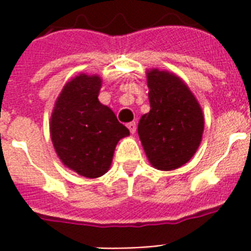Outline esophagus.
<instances>
[{
  "instance_id": "34e87169",
  "label": "esophagus",
  "mask_w": 251,
  "mask_h": 251,
  "mask_svg": "<svg viewBox=\"0 0 251 251\" xmlns=\"http://www.w3.org/2000/svg\"><path fill=\"white\" fill-rule=\"evenodd\" d=\"M127 129L130 130V133L134 134L135 133V130H137V124H135V122H130V124H127Z\"/></svg>"
}]
</instances>
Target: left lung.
<instances>
[{"instance_id": "obj_1", "label": "left lung", "mask_w": 251, "mask_h": 251, "mask_svg": "<svg viewBox=\"0 0 251 251\" xmlns=\"http://www.w3.org/2000/svg\"><path fill=\"white\" fill-rule=\"evenodd\" d=\"M146 76L151 109L139 120V139L154 167L176 170L200 146L204 131L201 106L176 75L152 68Z\"/></svg>"}]
</instances>
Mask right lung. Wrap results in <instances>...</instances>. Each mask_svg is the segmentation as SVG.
<instances>
[{
    "mask_svg": "<svg viewBox=\"0 0 251 251\" xmlns=\"http://www.w3.org/2000/svg\"><path fill=\"white\" fill-rule=\"evenodd\" d=\"M101 77L81 74L68 81L53 106L50 133L59 159L89 179L108 171L118 141L130 134L99 101Z\"/></svg>",
    "mask_w": 251,
    "mask_h": 251,
    "instance_id": "obj_1",
    "label": "right lung"
}]
</instances>
